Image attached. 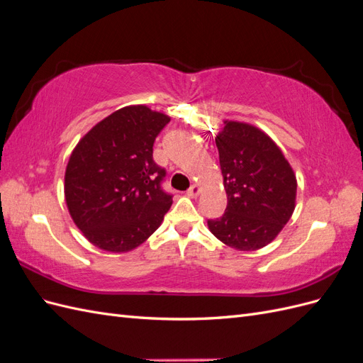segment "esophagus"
<instances>
[{
	"label": "esophagus",
	"instance_id": "1",
	"mask_svg": "<svg viewBox=\"0 0 363 363\" xmlns=\"http://www.w3.org/2000/svg\"><path fill=\"white\" fill-rule=\"evenodd\" d=\"M200 192H201V188L199 184H192L191 188L188 189V195L191 196V199H196V196L200 195Z\"/></svg>",
	"mask_w": 363,
	"mask_h": 363
}]
</instances>
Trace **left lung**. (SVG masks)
<instances>
[{
  "instance_id": "obj_1",
  "label": "left lung",
  "mask_w": 363,
  "mask_h": 363,
  "mask_svg": "<svg viewBox=\"0 0 363 363\" xmlns=\"http://www.w3.org/2000/svg\"><path fill=\"white\" fill-rule=\"evenodd\" d=\"M215 142L227 208L221 218L208 219V230L239 251L267 247L295 211V172L280 147L256 125L225 119Z\"/></svg>"
}]
</instances>
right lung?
<instances>
[{
  "label": "right lung",
  "mask_w": 363,
  "mask_h": 363,
  "mask_svg": "<svg viewBox=\"0 0 363 363\" xmlns=\"http://www.w3.org/2000/svg\"><path fill=\"white\" fill-rule=\"evenodd\" d=\"M169 116L144 104L106 116L79 140L65 171V200L75 225L100 250L128 252L156 232L172 196L152 144Z\"/></svg>",
  "instance_id": "obj_1"
}]
</instances>
